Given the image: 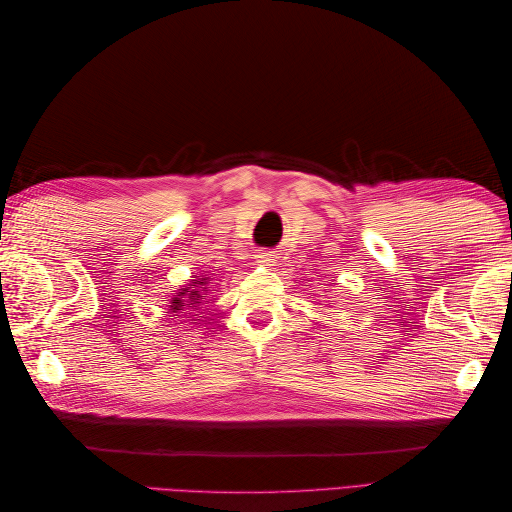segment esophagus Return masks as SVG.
I'll list each match as a JSON object with an SVG mask.
<instances>
[{"instance_id":"34e87169","label":"esophagus","mask_w":512,"mask_h":512,"mask_svg":"<svg viewBox=\"0 0 512 512\" xmlns=\"http://www.w3.org/2000/svg\"><path fill=\"white\" fill-rule=\"evenodd\" d=\"M254 258H256L258 265H262V267H273L275 260H277V256L273 252H269V250H258L254 254Z\"/></svg>"}]
</instances>
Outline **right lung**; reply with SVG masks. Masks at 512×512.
<instances>
[{
  "instance_id": "add662e5",
  "label": "right lung",
  "mask_w": 512,
  "mask_h": 512,
  "mask_svg": "<svg viewBox=\"0 0 512 512\" xmlns=\"http://www.w3.org/2000/svg\"><path fill=\"white\" fill-rule=\"evenodd\" d=\"M207 284H209V277H196L188 286L181 288V292H177L173 299H170V309L173 312H179L183 305L188 307H196L200 301H203V294L207 292Z\"/></svg>"
}]
</instances>
